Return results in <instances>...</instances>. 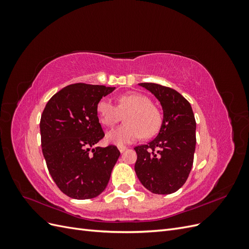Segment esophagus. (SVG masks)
I'll list each match as a JSON object with an SVG mask.
<instances>
[{
    "label": "esophagus",
    "mask_w": 249,
    "mask_h": 249,
    "mask_svg": "<svg viewBox=\"0 0 249 249\" xmlns=\"http://www.w3.org/2000/svg\"><path fill=\"white\" fill-rule=\"evenodd\" d=\"M118 149H119V152H120V153H124V150L126 149V147H125V146H124V145H118Z\"/></svg>",
    "instance_id": "34e87169"
}]
</instances>
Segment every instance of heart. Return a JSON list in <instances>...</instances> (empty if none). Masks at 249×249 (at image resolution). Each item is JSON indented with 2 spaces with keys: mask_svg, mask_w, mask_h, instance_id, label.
I'll list each match as a JSON object with an SVG mask.
<instances>
[{
  "mask_svg": "<svg viewBox=\"0 0 249 249\" xmlns=\"http://www.w3.org/2000/svg\"><path fill=\"white\" fill-rule=\"evenodd\" d=\"M100 123L113 126L124 116L125 124L107 134V140L117 145L129 144L142 135L150 137L161 125V113L150 103L147 96L140 93H126L118 97L117 106L109 99H102L96 105Z\"/></svg>",
  "mask_w": 249,
  "mask_h": 249,
  "instance_id": "heart-1",
  "label": "heart"
}]
</instances>
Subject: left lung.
<instances>
[{"instance_id":"8db88e82","label":"left lung","mask_w":249,"mask_h":249,"mask_svg":"<svg viewBox=\"0 0 249 249\" xmlns=\"http://www.w3.org/2000/svg\"><path fill=\"white\" fill-rule=\"evenodd\" d=\"M163 109V122L155 139L135 147V171L147 190L156 194L178 191L189 177L196 144V123L190 103L175 89L140 83Z\"/></svg>"}]
</instances>
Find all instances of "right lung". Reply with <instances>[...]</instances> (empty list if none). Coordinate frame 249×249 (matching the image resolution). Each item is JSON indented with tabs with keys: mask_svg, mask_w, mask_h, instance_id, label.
Instances as JSON below:
<instances>
[{
	"mask_svg": "<svg viewBox=\"0 0 249 249\" xmlns=\"http://www.w3.org/2000/svg\"><path fill=\"white\" fill-rule=\"evenodd\" d=\"M114 89L76 83L53 95L42 112L43 157L52 178L71 198L100 195L118 160L120 153L115 145L93 147L105 136L96 105Z\"/></svg>",
	"mask_w": 249,
	"mask_h": 249,
	"instance_id": "add662e5",
	"label": "right lung"
}]
</instances>
